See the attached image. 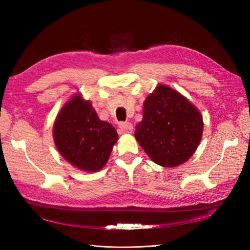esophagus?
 <instances>
[{
  "label": "esophagus",
  "mask_w": 250,
  "mask_h": 250,
  "mask_svg": "<svg viewBox=\"0 0 250 250\" xmlns=\"http://www.w3.org/2000/svg\"><path fill=\"white\" fill-rule=\"evenodd\" d=\"M133 131V125L131 122H120L119 124V133L120 134H125V133H131Z\"/></svg>",
  "instance_id": "obj_1"
}]
</instances>
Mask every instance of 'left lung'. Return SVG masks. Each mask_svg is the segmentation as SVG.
I'll list each match as a JSON object with an SVG mask.
<instances>
[{
  "instance_id": "8db88e82",
  "label": "left lung",
  "mask_w": 250,
  "mask_h": 250,
  "mask_svg": "<svg viewBox=\"0 0 250 250\" xmlns=\"http://www.w3.org/2000/svg\"><path fill=\"white\" fill-rule=\"evenodd\" d=\"M203 118L176 90L158 84L146 98L135 139L151 160L164 167L185 163L198 148Z\"/></svg>"
}]
</instances>
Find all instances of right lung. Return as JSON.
Instances as JSON below:
<instances>
[{"label": "right lung", "instance_id": "add662e5", "mask_svg": "<svg viewBox=\"0 0 250 250\" xmlns=\"http://www.w3.org/2000/svg\"><path fill=\"white\" fill-rule=\"evenodd\" d=\"M54 139L57 149L67 162L93 173L108 161L118 134L107 121L100 120L90 101L75 94L57 116Z\"/></svg>", "mask_w": 250, "mask_h": 250}]
</instances>
